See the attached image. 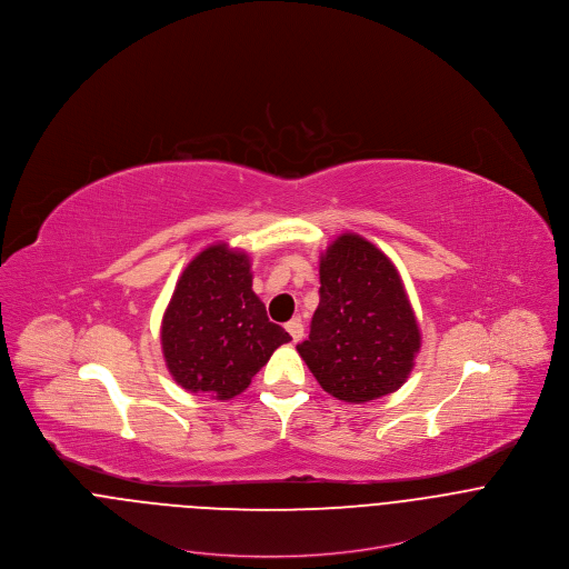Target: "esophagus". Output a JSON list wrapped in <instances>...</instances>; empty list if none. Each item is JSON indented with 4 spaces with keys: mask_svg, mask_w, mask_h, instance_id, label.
Listing matches in <instances>:
<instances>
[{
    "mask_svg": "<svg viewBox=\"0 0 569 569\" xmlns=\"http://www.w3.org/2000/svg\"><path fill=\"white\" fill-rule=\"evenodd\" d=\"M287 332L291 335V339L293 341H300L302 337H305V326H302V320L300 318H296V320H291V322H287Z\"/></svg>",
    "mask_w": 569,
    "mask_h": 569,
    "instance_id": "1",
    "label": "esophagus"
}]
</instances>
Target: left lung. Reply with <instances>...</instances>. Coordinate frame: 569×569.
Listing matches in <instances>:
<instances>
[{"mask_svg":"<svg viewBox=\"0 0 569 569\" xmlns=\"http://www.w3.org/2000/svg\"><path fill=\"white\" fill-rule=\"evenodd\" d=\"M320 305L298 352L326 392L368 403L397 392L420 350V328L395 262L359 234L320 260Z\"/></svg>","mask_w":569,"mask_h":569,"instance_id":"8db88e82","label":"left lung"}]
</instances>
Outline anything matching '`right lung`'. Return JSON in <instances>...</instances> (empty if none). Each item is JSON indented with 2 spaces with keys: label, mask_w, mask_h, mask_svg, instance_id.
Returning a JSON list of instances; mask_svg holds the SVG:
<instances>
[{
  "label": "right lung",
  "mask_w": 569,
  "mask_h": 569,
  "mask_svg": "<svg viewBox=\"0 0 569 569\" xmlns=\"http://www.w3.org/2000/svg\"><path fill=\"white\" fill-rule=\"evenodd\" d=\"M287 341L289 332L269 322L251 291L244 251L210 244L188 262L162 320L166 368L183 390L234 399Z\"/></svg>",
  "instance_id": "obj_1"
}]
</instances>
